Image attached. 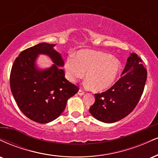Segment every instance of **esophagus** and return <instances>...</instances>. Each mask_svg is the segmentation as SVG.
Segmentation results:
<instances>
[{
    "instance_id": "esophagus-1",
    "label": "esophagus",
    "mask_w": 158,
    "mask_h": 158,
    "mask_svg": "<svg viewBox=\"0 0 158 158\" xmlns=\"http://www.w3.org/2000/svg\"><path fill=\"white\" fill-rule=\"evenodd\" d=\"M78 94H79V96H82V95L85 94V92L81 90V89H79V91H78Z\"/></svg>"
}]
</instances>
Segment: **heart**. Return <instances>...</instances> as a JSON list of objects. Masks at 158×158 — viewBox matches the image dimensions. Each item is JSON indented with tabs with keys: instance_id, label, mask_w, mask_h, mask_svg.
<instances>
[{
	"instance_id": "heart-1",
	"label": "heart",
	"mask_w": 158,
	"mask_h": 158,
	"mask_svg": "<svg viewBox=\"0 0 158 158\" xmlns=\"http://www.w3.org/2000/svg\"><path fill=\"white\" fill-rule=\"evenodd\" d=\"M66 77L71 82L82 79L86 72L87 85L96 91L107 90L114 84L121 70L118 59L107 53L81 51L76 58L70 56L64 64Z\"/></svg>"
}]
</instances>
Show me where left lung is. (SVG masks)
Returning a JSON list of instances; mask_svg holds the SVG:
<instances>
[{"mask_svg": "<svg viewBox=\"0 0 158 158\" xmlns=\"http://www.w3.org/2000/svg\"><path fill=\"white\" fill-rule=\"evenodd\" d=\"M142 62L138 54L130 53L120 79L107 90L95 94V102L90 107L93 116L102 122L113 123L135 108L147 78Z\"/></svg>", "mask_w": 158, "mask_h": 158, "instance_id": "8db88e82", "label": "left lung"}]
</instances>
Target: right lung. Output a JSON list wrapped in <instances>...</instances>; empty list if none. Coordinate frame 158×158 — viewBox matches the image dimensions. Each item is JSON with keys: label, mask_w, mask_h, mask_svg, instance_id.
<instances>
[{"label": "right lung", "mask_w": 158, "mask_h": 158, "mask_svg": "<svg viewBox=\"0 0 158 158\" xmlns=\"http://www.w3.org/2000/svg\"><path fill=\"white\" fill-rule=\"evenodd\" d=\"M55 45L42 43L23 51L15 59L10 73V88L18 107L31 120L46 123L55 120L64 111L69 98L79 87L64 78L62 56ZM49 56L55 64L40 71L35 66L38 54Z\"/></svg>", "instance_id": "add662e5"}]
</instances>
